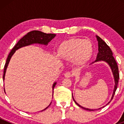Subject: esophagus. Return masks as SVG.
Listing matches in <instances>:
<instances>
[{
    "label": "esophagus",
    "instance_id": "1",
    "mask_svg": "<svg viewBox=\"0 0 124 124\" xmlns=\"http://www.w3.org/2000/svg\"><path fill=\"white\" fill-rule=\"evenodd\" d=\"M72 76V73H71V72H69V71H68V72H66L64 74L65 77H67V78H70Z\"/></svg>",
    "mask_w": 124,
    "mask_h": 124
}]
</instances>
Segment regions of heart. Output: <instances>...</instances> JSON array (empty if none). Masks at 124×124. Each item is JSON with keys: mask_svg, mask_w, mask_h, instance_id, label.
I'll list each match as a JSON object with an SVG mask.
<instances>
[{"mask_svg": "<svg viewBox=\"0 0 124 124\" xmlns=\"http://www.w3.org/2000/svg\"><path fill=\"white\" fill-rule=\"evenodd\" d=\"M92 52V43L89 40L71 39L60 45L57 55L67 61L72 60L76 65H82L89 59Z\"/></svg>", "mask_w": 124, "mask_h": 124, "instance_id": "obj_1", "label": "heart"}]
</instances>
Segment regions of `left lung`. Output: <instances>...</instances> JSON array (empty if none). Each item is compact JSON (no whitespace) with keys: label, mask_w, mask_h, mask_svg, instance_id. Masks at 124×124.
Returning <instances> with one entry per match:
<instances>
[{"label":"left lung","mask_w":124,"mask_h":124,"mask_svg":"<svg viewBox=\"0 0 124 124\" xmlns=\"http://www.w3.org/2000/svg\"><path fill=\"white\" fill-rule=\"evenodd\" d=\"M96 38H97V41H98V53L97 54V58L96 60L93 62L92 63H91L90 65L93 64L95 63H97L98 62H104L108 65V66L110 68L111 71H112V74H113V78H114V82H115V86L114 88H113V93H112V97H111L110 100L108 101V102H107V104H108V103H110V101L113 99V97L114 96L115 93V91L117 89V85H118V80L119 78V71H118V67H117V63H116L115 59L114 57L113 56V53H112V50H111L110 48L108 47L107 45V44L103 41V40L101 39L100 37H99L98 36L96 35ZM72 97L73 98V100L74 101V102H76V104H77L79 107H80L81 108H83V109L86 110H89V111H93L97 109H90V108H86V107H83V106H81L80 105L78 104L76 100H74L73 97V95L72 93ZM106 104V105H107ZM104 107V106L103 107H100V108H98V109H100L101 108Z\"/></svg>","instance_id":"left-lung-1"}]
</instances>
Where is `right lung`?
<instances>
[{
	"mask_svg": "<svg viewBox=\"0 0 124 124\" xmlns=\"http://www.w3.org/2000/svg\"><path fill=\"white\" fill-rule=\"evenodd\" d=\"M56 34H52V33H44V32H41V31H31V32H29L25 36H24L22 38H21L20 39V41L17 42L16 44V46L14 47V48H12V50L11 51V52L9 54L8 58L7 59V62H6L5 65L4 67V71H3V81L5 80V74L6 71H7V69L8 68V66L9 63V61L11 60V58L12 57V56H13V54H14L16 50H18L19 48H22L23 47H26V46H31L32 44H38V45H42V46H47L48 45V42H50L53 38L56 37ZM57 82H55L53 84L52 86V91H53V90H54V86H56ZM4 91L5 92V90L4 87ZM6 93V92H5ZM52 102H50L49 105L47 106L46 108H45L44 109L42 110L40 112H42V111L45 110L46 109H47L48 107L50 106V105L51 104Z\"/></svg>",
	"mask_w": 124,
	"mask_h": 124,
	"instance_id": "1",
	"label": "right lung"
}]
</instances>
